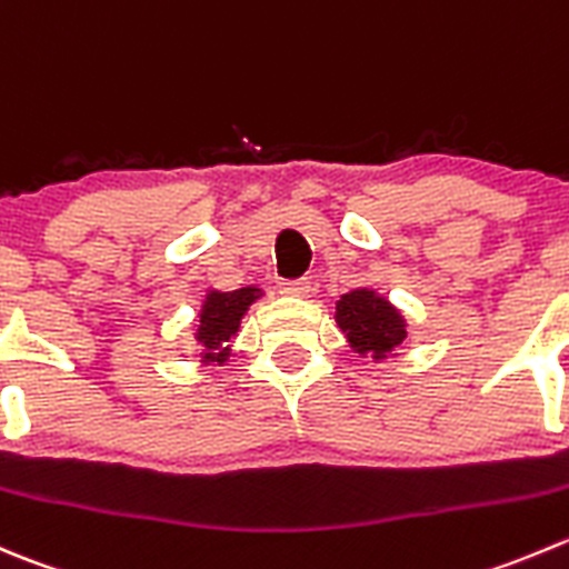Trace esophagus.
I'll return each instance as SVG.
<instances>
[{
    "mask_svg": "<svg viewBox=\"0 0 569 569\" xmlns=\"http://www.w3.org/2000/svg\"><path fill=\"white\" fill-rule=\"evenodd\" d=\"M280 295L308 297L311 295V283H308V280H286V283H280Z\"/></svg>",
    "mask_w": 569,
    "mask_h": 569,
    "instance_id": "1",
    "label": "esophagus"
}]
</instances>
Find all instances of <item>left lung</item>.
Segmentation results:
<instances>
[{
  "label": "left lung",
  "mask_w": 569,
  "mask_h": 569,
  "mask_svg": "<svg viewBox=\"0 0 569 569\" xmlns=\"http://www.w3.org/2000/svg\"><path fill=\"white\" fill-rule=\"evenodd\" d=\"M333 319L347 333L352 350L358 356H372V361L397 356L395 350L408 339V322L400 308L369 286L341 295L336 300Z\"/></svg>",
  "instance_id": "obj_1"
}]
</instances>
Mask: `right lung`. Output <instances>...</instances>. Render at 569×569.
<instances>
[{
    "label": "right lung",
    "instance_id": "right-lung-1",
    "mask_svg": "<svg viewBox=\"0 0 569 569\" xmlns=\"http://www.w3.org/2000/svg\"><path fill=\"white\" fill-rule=\"evenodd\" d=\"M263 297L258 286H244L236 291L208 289L202 306L197 311L194 341L200 345V363L206 367H222L233 352V339L239 336L241 319L247 317L250 306Z\"/></svg>",
    "mask_w": 569,
    "mask_h": 569
}]
</instances>
